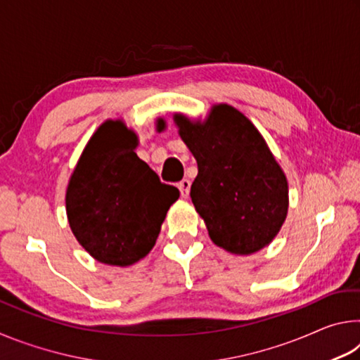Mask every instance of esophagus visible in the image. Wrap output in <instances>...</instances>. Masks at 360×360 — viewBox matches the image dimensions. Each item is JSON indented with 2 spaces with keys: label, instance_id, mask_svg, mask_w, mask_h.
<instances>
[{
  "label": "esophagus",
  "instance_id": "esophagus-1",
  "mask_svg": "<svg viewBox=\"0 0 360 360\" xmlns=\"http://www.w3.org/2000/svg\"><path fill=\"white\" fill-rule=\"evenodd\" d=\"M191 186H192V182L188 181V179H182V181H179V184H178V187H179V191H181V195L182 197H188V192H191Z\"/></svg>",
  "mask_w": 360,
  "mask_h": 360
}]
</instances>
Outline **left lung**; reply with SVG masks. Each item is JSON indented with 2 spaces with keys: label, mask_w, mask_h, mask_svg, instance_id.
Returning a JSON list of instances; mask_svg holds the SVG:
<instances>
[{
  "label": "left lung",
  "mask_w": 360,
  "mask_h": 360,
  "mask_svg": "<svg viewBox=\"0 0 360 360\" xmlns=\"http://www.w3.org/2000/svg\"><path fill=\"white\" fill-rule=\"evenodd\" d=\"M182 141L198 163L191 198L211 240L225 251L266 246L288 214V181L264 138L245 115L214 106L205 124L176 115Z\"/></svg>",
  "instance_id": "obj_1"
}]
</instances>
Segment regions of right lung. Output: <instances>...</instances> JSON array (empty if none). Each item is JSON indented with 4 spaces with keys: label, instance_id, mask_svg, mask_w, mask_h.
<instances>
[{
    "label": "right lung",
    "instance_id": "1",
    "mask_svg": "<svg viewBox=\"0 0 360 360\" xmlns=\"http://www.w3.org/2000/svg\"><path fill=\"white\" fill-rule=\"evenodd\" d=\"M136 144L135 133L120 120L103 124L84 149L66 191L72 233L103 264L127 266L143 259L179 197L178 188L162 182L136 155Z\"/></svg>",
    "mask_w": 360,
    "mask_h": 360
}]
</instances>
